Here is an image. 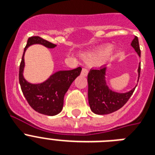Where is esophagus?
<instances>
[{
    "label": "esophagus",
    "instance_id": "esophagus-1",
    "mask_svg": "<svg viewBox=\"0 0 155 155\" xmlns=\"http://www.w3.org/2000/svg\"><path fill=\"white\" fill-rule=\"evenodd\" d=\"M87 73H88V71H87V69L86 68H83L82 71H81V75L82 76H87Z\"/></svg>",
    "mask_w": 155,
    "mask_h": 155
}]
</instances>
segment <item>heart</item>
Returning a JSON list of instances; mask_svg holds the SVG:
<instances>
[{"label": "heart", "mask_w": 155, "mask_h": 155, "mask_svg": "<svg viewBox=\"0 0 155 155\" xmlns=\"http://www.w3.org/2000/svg\"><path fill=\"white\" fill-rule=\"evenodd\" d=\"M112 49H113V47L111 45H106L96 51L84 54V57L85 60L90 63H98L100 61L104 59L112 51Z\"/></svg>", "instance_id": "b5f03b06"}]
</instances>
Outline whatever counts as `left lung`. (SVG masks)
Listing matches in <instances>:
<instances>
[{
	"label": "left lung",
	"instance_id": "obj_1",
	"mask_svg": "<svg viewBox=\"0 0 155 155\" xmlns=\"http://www.w3.org/2000/svg\"><path fill=\"white\" fill-rule=\"evenodd\" d=\"M131 47L135 50L138 55H141L138 38L135 36L131 42ZM107 66H103L100 68H92L87 75V84H88V103L91 110L96 114L105 115L109 114L120 109L125 105L135 87L126 92H117L113 91L108 87L106 80V71ZM141 64H138L137 68V82L139 80Z\"/></svg>",
	"mask_w": 155,
	"mask_h": 155
}]
</instances>
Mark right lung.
Instances as JSON below:
<instances>
[{"instance_id": "right-lung-1", "label": "right lung", "mask_w": 155, "mask_h": 155, "mask_svg": "<svg viewBox=\"0 0 155 155\" xmlns=\"http://www.w3.org/2000/svg\"><path fill=\"white\" fill-rule=\"evenodd\" d=\"M35 44L42 45L49 49H53L56 47L55 44L38 36L28 38L19 68L21 88L24 97L33 109L44 115H57L63 109L64 95L75 78L80 75L82 68L79 67L73 70L58 71L50 75L47 80L39 84L28 82L23 75L25 68L24 56L28 47Z\"/></svg>"}]
</instances>
